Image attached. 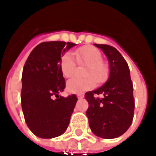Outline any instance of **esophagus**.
I'll return each instance as SVG.
<instances>
[{
    "label": "esophagus",
    "instance_id": "34e87169",
    "mask_svg": "<svg viewBox=\"0 0 156 156\" xmlns=\"http://www.w3.org/2000/svg\"><path fill=\"white\" fill-rule=\"evenodd\" d=\"M77 96H78V99H82V98H83V97H84V95H83V93H79V94H78V95H77Z\"/></svg>",
    "mask_w": 156,
    "mask_h": 156
}]
</instances>
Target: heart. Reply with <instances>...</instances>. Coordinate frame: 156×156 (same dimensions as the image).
Here are the masks:
<instances>
[{"label":"heart","instance_id":"obj_1","mask_svg":"<svg viewBox=\"0 0 156 156\" xmlns=\"http://www.w3.org/2000/svg\"><path fill=\"white\" fill-rule=\"evenodd\" d=\"M76 61L79 65H85L83 73L85 77L70 79L66 83L67 90L72 93H82L89 90L98 83H104L109 76V66L102 61V55L99 49L93 46H83L74 52ZM60 70L65 78H72L76 71V62L73 55L66 53L60 62Z\"/></svg>","mask_w":156,"mask_h":156}]
</instances>
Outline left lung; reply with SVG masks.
<instances>
[{
  "label": "left lung",
  "instance_id": "8db88e82",
  "mask_svg": "<svg viewBox=\"0 0 156 156\" xmlns=\"http://www.w3.org/2000/svg\"><path fill=\"white\" fill-rule=\"evenodd\" d=\"M95 46L107 56L110 73L102 86L86 92L85 99L89 103L86 115L96 136L112 139L123 135L132 123L135 108L133 85L129 66L121 54L107 44L95 43Z\"/></svg>",
  "mask_w": 156,
  "mask_h": 156
}]
</instances>
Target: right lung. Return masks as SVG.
<instances>
[{
    "instance_id": "obj_1",
    "label": "right lung",
    "mask_w": 156,
    "mask_h": 156,
    "mask_svg": "<svg viewBox=\"0 0 156 156\" xmlns=\"http://www.w3.org/2000/svg\"><path fill=\"white\" fill-rule=\"evenodd\" d=\"M76 44L44 42L30 54L22 73L21 105L27 126L41 138H54L67 129L78 98L60 96L66 87L61 56Z\"/></svg>"
}]
</instances>
